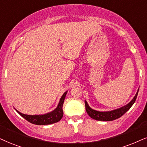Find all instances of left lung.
Returning <instances> with one entry per match:
<instances>
[{
  "label": "left lung",
  "mask_w": 147,
  "mask_h": 147,
  "mask_svg": "<svg viewBox=\"0 0 147 147\" xmlns=\"http://www.w3.org/2000/svg\"><path fill=\"white\" fill-rule=\"evenodd\" d=\"M138 90L136 94L134 96L133 99L130 101L128 104L126 106H124L122 108H119V109L112 110V111H108V112H99L97 111V110H93L90 108L89 106H88L86 101H84L85 102V107H86V112L90 117L92 119H95V120L97 121H114L115 119H119L121 117H122L127 111L129 110V108L132 106V105L134 104L136 101V99L137 98L138 93Z\"/></svg>",
  "instance_id": "8db88e82"
}]
</instances>
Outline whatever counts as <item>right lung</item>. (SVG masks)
I'll return each mask as SVG.
<instances>
[{
    "instance_id": "obj_1",
    "label": "right lung",
    "mask_w": 147,
    "mask_h": 147,
    "mask_svg": "<svg viewBox=\"0 0 147 147\" xmlns=\"http://www.w3.org/2000/svg\"><path fill=\"white\" fill-rule=\"evenodd\" d=\"M67 91L65 92L61 97L60 101L58 105L57 108L52 112H49V113L45 114L42 115H24V114L21 113L17 110H16L23 118H24L28 122L31 123L35 125H50L55 123L59 122V121L62 119L63 116V105L64 103V100L65 96L67 95Z\"/></svg>"
}]
</instances>
